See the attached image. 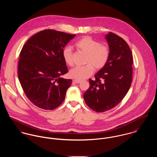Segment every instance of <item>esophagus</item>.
Segmentation results:
<instances>
[{"label":"esophagus","instance_id":"esophagus-1","mask_svg":"<svg viewBox=\"0 0 157 157\" xmlns=\"http://www.w3.org/2000/svg\"><path fill=\"white\" fill-rule=\"evenodd\" d=\"M73 81L75 84H79L81 82V81H78V80H76V79H74Z\"/></svg>","mask_w":157,"mask_h":157}]
</instances>
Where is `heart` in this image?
<instances>
[{"instance_id":"1","label":"heart","mask_w":157,"mask_h":157,"mask_svg":"<svg viewBox=\"0 0 157 157\" xmlns=\"http://www.w3.org/2000/svg\"><path fill=\"white\" fill-rule=\"evenodd\" d=\"M75 46L87 54L85 63L81 67H75L69 71L70 77L76 80L81 81L89 77L93 72L94 68L97 70L103 68L108 62L109 56V49L106 45L101 43L89 36H84L75 43ZM63 58L65 63L73 65L72 51L70 47L66 46L63 50Z\"/></svg>"}]
</instances>
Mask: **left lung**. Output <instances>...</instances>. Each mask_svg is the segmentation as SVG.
Masks as SVG:
<instances>
[{"label":"left lung","instance_id":"left-lung-1","mask_svg":"<svg viewBox=\"0 0 157 157\" xmlns=\"http://www.w3.org/2000/svg\"><path fill=\"white\" fill-rule=\"evenodd\" d=\"M109 56L104 67L89 79L90 87L84 94L86 104L102 113L119 104L131 85L133 57L127 43L121 36L109 33L105 35Z\"/></svg>","mask_w":157,"mask_h":157}]
</instances>
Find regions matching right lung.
<instances>
[{"label":"right lung","mask_w":157,"mask_h":157,"mask_svg":"<svg viewBox=\"0 0 157 157\" xmlns=\"http://www.w3.org/2000/svg\"><path fill=\"white\" fill-rule=\"evenodd\" d=\"M75 36L46 29L32 36L23 46L18 79L27 98L36 106L52 110L64 101L72 80L61 78L68 71L62 52Z\"/></svg>","instance_id":"add662e5"}]
</instances>
